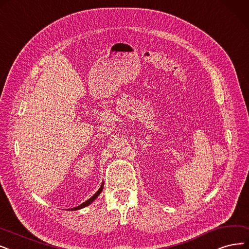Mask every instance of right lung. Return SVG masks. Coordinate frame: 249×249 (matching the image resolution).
<instances>
[{
  "label": "right lung",
  "instance_id": "1",
  "mask_svg": "<svg viewBox=\"0 0 249 249\" xmlns=\"http://www.w3.org/2000/svg\"><path fill=\"white\" fill-rule=\"evenodd\" d=\"M103 187H104V183H102V185L100 186V188H99V190L90 198V199H88L87 201H85L84 203H82L81 205H78V206H76V207H73V208H69V211H77V210H81V208H84V207H86V206H88V205H90L94 200H96V198L100 195V193L102 192V190H103Z\"/></svg>",
  "mask_w": 249,
  "mask_h": 249
}]
</instances>
